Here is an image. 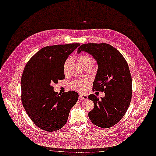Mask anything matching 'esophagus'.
<instances>
[{"label":"esophagus","mask_w":156,"mask_h":156,"mask_svg":"<svg viewBox=\"0 0 156 156\" xmlns=\"http://www.w3.org/2000/svg\"><path fill=\"white\" fill-rule=\"evenodd\" d=\"M88 99V97L87 95L85 94H80L79 95V99L82 101V100H87Z\"/></svg>","instance_id":"1"}]
</instances>
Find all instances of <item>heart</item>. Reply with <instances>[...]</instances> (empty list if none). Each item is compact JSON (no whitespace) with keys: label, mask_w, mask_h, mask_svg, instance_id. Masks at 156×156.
<instances>
[{"label":"heart","mask_w":156,"mask_h":156,"mask_svg":"<svg viewBox=\"0 0 156 156\" xmlns=\"http://www.w3.org/2000/svg\"><path fill=\"white\" fill-rule=\"evenodd\" d=\"M78 59H79V61L80 64L84 68H86L87 67H90L92 68L94 64V58L91 56L87 55V54H83V55H80ZM70 61H71V58L69 57V58H66V60L64 62L63 70H64V72L65 73L67 70V69H68V67H69ZM87 82H88V81L87 80H74V81L71 82L70 87L72 89L75 90L82 91L86 89V84L87 83Z\"/></svg>","instance_id":"1"}]
</instances>
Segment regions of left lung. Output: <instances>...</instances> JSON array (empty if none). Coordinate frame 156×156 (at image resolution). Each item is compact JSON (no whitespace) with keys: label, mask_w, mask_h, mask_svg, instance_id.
Segmentation results:
<instances>
[{"label":"left lung","mask_w":156,"mask_h":156,"mask_svg":"<svg viewBox=\"0 0 156 156\" xmlns=\"http://www.w3.org/2000/svg\"><path fill=\"white\" fill-rule=\"evenodd\" d=\"M81 51L91 54L98 64L92 90L105 93L101 100L94 94L88 96L94 103L89 117L95 126L110 128L121 121L131 101L132 77L127 62L121 52L108 44H84L78 48L77 52Z\"/></svg>","instance_id":"left-lung-1"}]
</instances>
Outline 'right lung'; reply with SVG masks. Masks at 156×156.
<instances>
[{
    "label": "right lung",
    "mask_w": 156,
    "mask_h": 156,
    "mask_svg": "<svg viewBox=\"0 0 156 156\" xmlns=\"http://www.w3.org/2000/svg\"><path fill=\"white\" fill-rule=\"evenodd\" d=\"M80 44L45 47L26 64L21 77V101L32 121L41 129L54 132L66 124L79 95L54 91L53 83L65 79L64 62Z\"/></svg>",
    "instance_id": "1"
}]
</instances>
